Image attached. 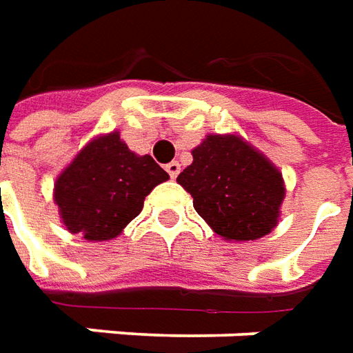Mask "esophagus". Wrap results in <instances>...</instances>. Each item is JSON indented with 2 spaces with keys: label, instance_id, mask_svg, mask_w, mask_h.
<instances>
[{
  "label": "esophagus",
  "instance_id": "obj_1",
  "mask_svg": "<svg viewBox=\"0 0 353 353\" xmlns=\"http://www.w3.org/2000/svg\"><path fill=\"white\" fill-rule=\"evenodd\" d=\"M165 171L169 172V176H171V179H176V176H179V172H181V165H179V161H171V163L165 165Z\"/></svg>",
  "mask_w": 353,
  "mask_h": 353
}]
</instances>
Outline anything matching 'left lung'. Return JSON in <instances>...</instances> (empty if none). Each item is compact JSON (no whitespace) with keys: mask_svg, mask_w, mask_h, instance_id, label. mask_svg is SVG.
Here are the masks:
<instances>
[{"mask_svg":"<svg viewBox=\"0 0 353 353\" xmlns=\"http://www.w3.org/2000/svg\"><path fill=\"white\" fill-rule=\"evenodd\" d=\"M192 156L176 181L219 236L252 241L272 232L285 188L281 172L266 157L234 134H209Z\"/></svg>","mask_w":353,"mask_h":353,"instance_id":"1","label":"left lung"}]
</instances>
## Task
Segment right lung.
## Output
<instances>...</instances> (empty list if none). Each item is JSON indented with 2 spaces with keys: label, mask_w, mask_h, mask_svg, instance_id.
<instances>
[{
  "label": "right lung",
  "mask_w": 353,
  "mask_h": 353,
  "mask_svg": "<svg viewBox=\"0 0 353 353\" xmlns=\"http://www.w3.org/2000/svg\"><path fill=\"white\" fill-rule=\"evenodd\" d=\"M169 174L150 156H137L117 132L89 142L54 184V201L72 234L106 241L142 211L144 199Z\"/></svg>",
  "instance_id": "add662e5"
}]
</instances>
